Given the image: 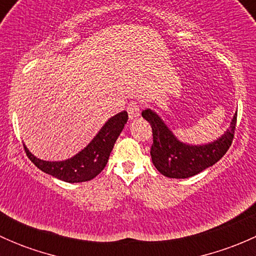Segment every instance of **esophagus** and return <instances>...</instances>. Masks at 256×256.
Here are the masks:
<instances>
[{
    "instance_id": "1",
    "label": "esophagus",
    "mask_w": 256,
    "mask_h": 256,
    "mask_svg": "<svg viewBox=\"0 0 256 256\" xmlns=\"http://www.w3.org/2000/svg\"><path fill=\"white\" fill-rule=\"evenodd\" d=\"M128 114L130 120H134V118H136L138 116H140V105L135 102H130V104L128 105Z\"/></svg>"
}]
</instances>
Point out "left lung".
I'll use <instances>...</instances> for the list:
<instances>
[{
	"label": "left lung",
	"mask_w": 256,
	"mask_h": 256,
	"mask_svg": "<svg viewBox=\"0 0 256 256\" xmlns=\"http://www.w3.org/2000/svg\"><path fill=\"white\" fill-rule=\"evenodd\" d=\"M142 118L152 128L154 144L151 146L152 164L160 174L170 178H188L219 161L233 142L236 125V114L230 126L222 138L206 144H188L180 142L168 126L154 110H144Z\"/></svg>",
	"instance_id": "8db88e82"
}]
</instances>
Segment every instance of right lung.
Wrapping results in <instances>:
<instances>
[{
  "instance_id": "add662e5",
  "label": "right lung",
  "mask_w": 256,
  "mask_h": 256,
  "mask_svg": "<svg viewBox=\"0 0 256 256\" xmlns=\"http://www.w3.org/2000/svg\"><path fill=\"white\" fill-rule=\"evenodd\" d=\"M128 112H121L105 122L86 147L72 158L64 161H44L37 158L24 146L28 158L46 174L68 183L86 182L96 177L106 166L112 147L128 122Z\"/></svg>"
}]
</instances>
